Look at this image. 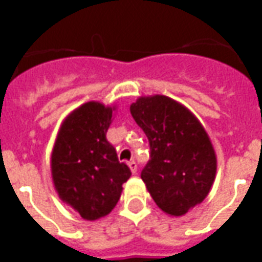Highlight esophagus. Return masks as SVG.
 Here are the masks:
<instances>
[{
	"instance_id": "34e87169",
	"label": "esophagus",
	"mask_w": 262,
	"mask_h": 262,
	"mask_svg": "<svg viewBox=\"0 0 262 262\" xmlns=\"http://www.w3.org/2000/svg\"><path fill=\"white\" fill-rule=\"evenodd\" d=\"M127 165H129V168H130L132 174H136V171H137L136 161H133V160H132V161H129V163H127Z\"/></svg>"
}]
</instances>
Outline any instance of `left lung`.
Segmentation results:
<instances>
[{"instance_id": "obj_1", "label": "left lung", "mask_w": 262, "mask_h": 262, "mask_svg": "<svg viewBox=\"0 0 262 262\" xmlns=\"http://www.w3.org/2000/svg\"><path fill=\"white\" fill-rule=\"evenodd\" d=\"M130 114L150 143L143 182L164 213L184 216L208 196L216 177L208 132L187 106L165 95L139 97Z\"/></svg>"}]
</instances>
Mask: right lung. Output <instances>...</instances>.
I'll list each match as a JSON object with an SVG mask.
<instances>
[{"instance_id":"right-lung-1","label":"right lung","mask_w":262,"mask_h":262,"mask_svg":"<svg viewBox=\"0 0 262 262\" xmlns=\"http://www.w3.org/2000/svg\"><path fill=\"white\" fill-rule=\"evenodd\" d=\"M116 105L90 101L71 111L60 125L50 157V171L59 198L82 219L105 217L116 206L122 185L132 172L119 163L106 140Z\"/></svg>"}]
</instances>
